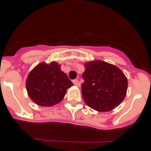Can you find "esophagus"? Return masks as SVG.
<instances>
[{
	"label": "esophagus",
	"mask_w": 151,
	"mask_h": 151,
	"mask_svg": "<svg viewBox=\"0 0 151 151\" xmlns=\"http://www.w3.org/2000/svg\"><path fill=\"white\" fill-rule=\"evenodd\" d=\"M72 82H73V84L75 86H80V82H79V81L78 80V79H74V80H73V81H72Z\"/></svg>",
	"instance_id": "1"
}]
</instances>
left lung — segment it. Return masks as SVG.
I'll use <instances>...</instances> for the list:
<instances>
[{
  "label": "left lung",
  "mask_w": 151,
  "mask_h": 151,
  "mask_svg": "<svg viewBox=\"0 0 151 151\" xmlns=\"http://www.w3.org/2000/svg\"><path fill=\"white\" fill-rule=\"evenodd\" d=\"M81 93L85 103L94 110L108 111L125 98L128 81L122 71L107 62L96 60L85 65Z\"/></svg>",
  "instance_id": "1"
}]
</instances>
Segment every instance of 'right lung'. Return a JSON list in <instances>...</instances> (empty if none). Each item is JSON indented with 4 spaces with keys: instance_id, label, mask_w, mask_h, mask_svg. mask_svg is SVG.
I'll use <instances>...</instances> for the list:
<instances>
[{
    "instance_id": "1",
    "label": "right lung",
    "mask_w": 151,
    "mask_h": 151,
    "mask_svg": "<svg viewBox=\"0 0 151 151\" xmlns=\"http://www.w3.org/2000/svg\"><path fill=\"white\" fill-rule=\"evenodd\" d=\"M73 86L60 65L42 62L30 72L26 88L31 99L41 106H52L63 99L68 88Z\"/></svg>"
}]
</instances>
